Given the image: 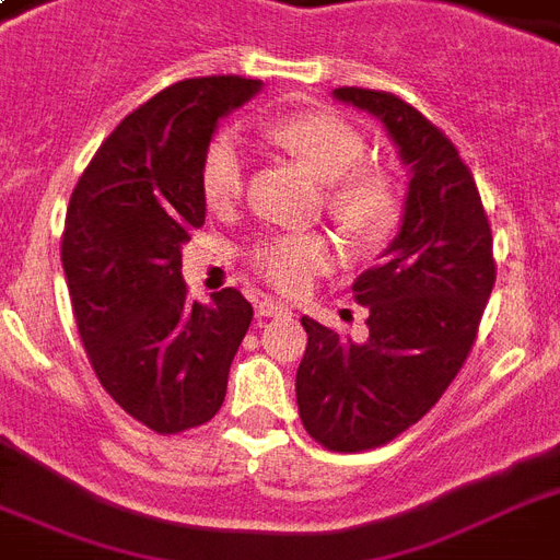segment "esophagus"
<instances>
[{"instance_id":"34e87169","label":"esophagus","mask_w":560,"mask_h":560,"mask_svg":"<svg viewBox=\"0 0 560 560\" xmlns=\"http://www.w3.org/2000/svg\"><path fill=\"white\" fill-rule=\"evenodd\" d=\"M255 314H258V316H281V314H288V305H284V302H279V299L264 296V299H258V305H255Z\"/></svg>"}]
</instances>
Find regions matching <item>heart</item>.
Masks as SVG:
<instances>
[{
	"instance_id": "heart-1",
	"label": "heart",
	"mask_w": 560,
	"mask_h": 560,
	"mask_svg": "<svg viewBox=\"0 0 560 560\" xmlns=\"http://www.w3.org/2000/svg\"><path fill=\"white\" fill-rule=\"evenodd\" d=\"M264 133L281 151H288L302 168L319 183H328L323 194L325 211L346 232L358 237L381 235L395 218V188L386 171L363 165L366 142L346 118L314 109L272 118ZM246 160L235 133H218L202 153L200 183L211 206H229L244 194ZM334 244L319 232L270 235L258 241L249 253V264L284 293L305 290L316 276L334 267Z\"/></svg>"
}]
</instances>
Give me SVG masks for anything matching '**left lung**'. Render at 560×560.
I'll return each instance as SVG.
<instances>
[{
	"label": "left lung",
	"mask_w": 560,
	"mask_h": 560,
	"mask_svg": "<svg viewBox=\"0 0 560 560\" xmlns=\"http://www.w3.org/2000/svg\"><path fill=\"white\" fill-rule=\"evenodd\" d=\"M334 98L383 121L409 165L400 232L351 284L366 340L302 316V424L328 451L358 453L392 442L442 398L477 340L497 264L477 183L451 139L392 92L342 86Z\"/></svg>",
	"instance_id": "1"
}]
</instances>
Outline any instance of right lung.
<instances>
[{
	"label": "right lung",
	"mask_w": 560,
	"mask_h": 560,
	"mask_svg": "<svg viewBox=\"0 0 560 560\" xmlns=\"http://www.w3.org/2000/svg\"><path fill=\"white\" fill-rule=\"evenodd\" d=\"M261 81L171 83L104 139L66 209L63 272L101 386L127 416L171 435L206 424L253 323L235 288L188 302L183 244L206 220L200 168L214 127Z\"/></svg>",
	"instance_id": "obj_1"
}]
</instances>
